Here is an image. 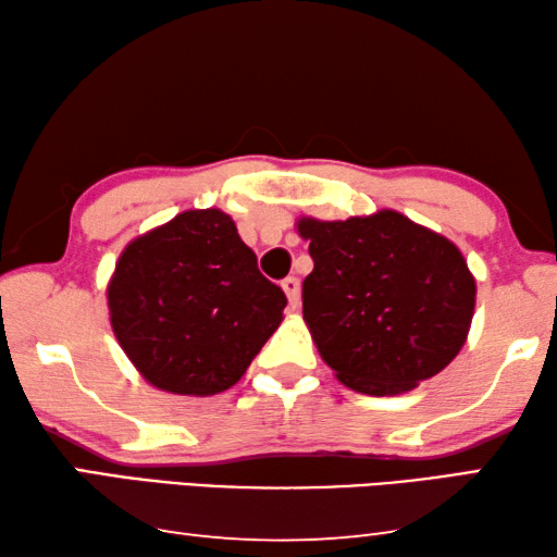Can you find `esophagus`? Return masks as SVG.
<instances>
[{
  "mask_svg": "<svg viewBox=\"0 0 557 557\" xmlns=\"http://www.w3.org/2000/svg\"><path fill=\"white\" fill-rule=\"evenodd\" d=\"M282 289L289 299V307L297 309L299 307V280L297 277H285L282 280Z\"/></svg>",
  "mask_w": 557,
  "mask_h": 557,
  "instance_id": "esophagus-1",
  "label": "esophagus"
}]
</instances>
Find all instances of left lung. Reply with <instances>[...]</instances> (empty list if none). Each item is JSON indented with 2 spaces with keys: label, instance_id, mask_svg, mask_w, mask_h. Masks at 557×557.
Returning a JSON list of instances; mask_svg holds the SVG:
<instances>
[{
  "label": "left lung",
  "instance_id": "obj_1",
  "mask_svg": "<svg viewBox=\"0 0 557 557\" xmlns=\"http://www.w3.org/2000/svg\"><path fill=\"white\" fill-rule=\"evenodd\" d=\"M313 270L305 323L346 387L394 397L448 366L468 341L478 282L450 238L394 209L297 219Z\"/></svg>",
  "mask_w": 557,
  "mask_h": 557
}]
</instances>
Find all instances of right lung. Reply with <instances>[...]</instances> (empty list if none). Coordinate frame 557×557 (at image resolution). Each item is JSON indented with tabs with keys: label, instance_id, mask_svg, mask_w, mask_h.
I'll use <instances>...</instances> for the list:
<instances>
[{
	"label": "right lung",
	"instance_id": "obj_1",
	"mask_svg": "<svg viewBox=\"0 0 557 557\" xmlns=\"http://www.w3.org/2000/svg\"><path fill=\"white\" fill-rule=\"evenodd\" d=\"M111 331L153 387L211 397L244 377L287 297L221 209H187L121 250L107 282Z\"/></svg>",
	"mask_w": 557,
	"mask_h": 557
}]
</instances>
